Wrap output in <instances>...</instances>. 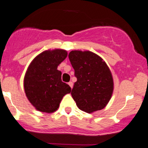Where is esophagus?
Segmentation results:
<instances>
[{
    "label": "esophagus",
    "mask_w": 148,
    "mask_h": 148,
    "mask_svg": "<svg viewBox=\"0 0 148 148\" xmlns=\"http://www.w3.org/2000/svg\"><path fill=\"white\" fill-rule=\"evenodd\" d=\"M68 84H69V85L70 86V87H71V88L72 89V87H73V82H69Z\"/></svg>",
    "instance_id": "34e87169"
}]
</instances>
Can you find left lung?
I'll use <instances>...</instances> for the list:
<instances>
[{
    "label": "left lung",
    "instance_id": "1",
    "mask_svg": "<svg viewBox=\"0 0 148 148\" xmlns=\"http://www.w3.org/2000/svg\"><path fill=\"white\" fill-rule=\"evenodd\" d=\"M69 58L77 79L71 92L77 107L87 113L104 108L114 91V80L107 64L91 51H72Z\"/></svg>",
    "mask_w": 148,
    "mask_h": 148
}]
</instances>
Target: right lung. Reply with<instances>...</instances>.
I'll use <instances>...</instances> for the list:
<instances>
[{
	"label": "right lung",
	"instance_id": "add662e5",
	"mask_svg": "<svg viewBox=\"0 0 148 148\" xmlns=\"http://www.w3.org/2000/svg\"><path fill=\"white\" fill-rule=\"evenodd\" d=\"M66 56L64 50H48L37 56L29 66L24 76V91L39 111H56L63 97L71 92L69 85L61 81V71L57 69Z\"/></svg>",
	"mask_w": 148,
	"mask_h": 148
}]
</instances>
